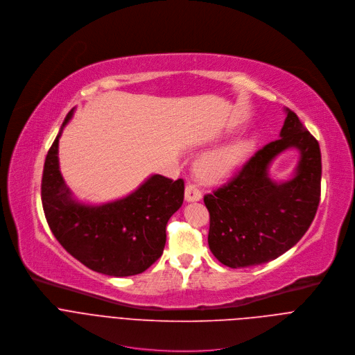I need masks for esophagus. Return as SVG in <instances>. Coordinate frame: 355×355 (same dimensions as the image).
Here are the masks:
<instances>
[{
    "instance_id": "obj_1",
    "label": "esophagus",
    "mask_w": 355,
    "mask_h": 355,
    "mask_svg": "<svg viewBox=\"0 0 355 355\" xmlns=\"http://www.w3.org/2000/svg\"><path fill=\"white\" fill-rule=\"evenodd\" d=\"M201 197H202V194H201L200 189H198L196 184L189 183V184L186 186V190H184V198H186V201H189V202H190V201H200Z\"/></svg>"
}]
</instances>
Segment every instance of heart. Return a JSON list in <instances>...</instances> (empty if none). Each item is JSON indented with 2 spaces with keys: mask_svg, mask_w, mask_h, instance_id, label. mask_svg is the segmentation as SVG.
I'll list each match as a JSON object with an SVG mask.
<instances>
[{
  "mask_svg": "<svg viewBox=\"0 0 355 355\" xmlns=\"http://www.w3.org/2000/svg\"><path fill=\"white\" fill-rule=\"evenodd\" d=\"M250 144L246 141H235L201 157L196 169L200 176L208 180H218L235 171L249 155Z\"/></svg>",
  "mask_w": 355,
  "mask_h": 355,
  "instance_id": "heart-1",
  "label": "heart"
}]
</instances>
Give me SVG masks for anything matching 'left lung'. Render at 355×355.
<instances>
[{"label": "left lung", "instance_id": "obj_1", "mask_svg": "<svg viewBox=\"0 0 355 355\" xmlns=\"http://www.w3.org/2000/svg\"><path fill=\"white\" fill-rule=\"evenodd\" d=\"M286 113L281 138L260 148L227 184L204 196L209 250L231 268L268 263L286 253L305 235L318 211L319 143L293 110ZM290 148L300 151L299 166L291 181L277 184L268 176L269 164Z\"/></svg>", "mask_w": 355, "mask_h": 355}]
</instances>
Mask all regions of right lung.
Masks as SVG:
<instances>
[{
	"mask_svg": "<svg viewBox=\"0 0 355 355\" xmlns=\"http://www.w3.org/2000/svg\"><path fill=\"white\" fill-rule=\"evenodd\" d=\"M73 114L71 109L44 161L42 204L47 224L60 245L88 268L112 277L143 272L162 256L166 224L183 204L184 182L153 175L120 200L78 202L58 166V139Z\"/></svg>",
	"mask_w": 355,
	"mask_h": 355,
	"instance_id": "right-lung-1",
	"label": "right lung"
}]
</instances>
